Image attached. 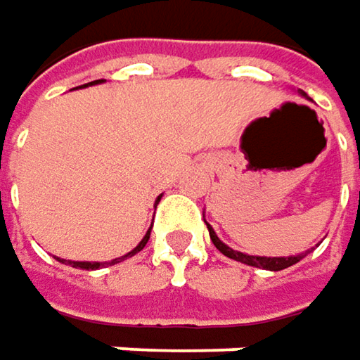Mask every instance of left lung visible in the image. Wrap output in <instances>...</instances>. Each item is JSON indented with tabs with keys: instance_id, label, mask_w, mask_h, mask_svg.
Segmentation results:
<instances>
[{
	"instance_id": "obj_1",
	"label": "left lung",
	"mask_w": 360,
	"mask_h": 360,
	"mask_svg": "<svg viewBox=\"0 0 360 360\" xmlns=\"http://www.w3.org/2000/svg\"><path fill=\"white\" fill-rule=\"evenodd\" d=\"M207 226L208 233H210V241L214 243V247H217L223 255H226V257H231V259L235 261H241V263H247V265H253V267H263V269H269V271H279V269H285V267L297 263V261L306 255V253H304V255H294V257H255V255H245L241 251H235V249L226 247L225 243L217 237V233L212 231V226Z\"/></svg>"
}]
</instances>
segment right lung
<instances>
[{
  "label": "right lung",
  "instance_id": "right-lung-1",
  "mask_svg": "<svg viewBox=\"0 0 360 360\" xmlns=\"http://www.w3.org/2000/svg\"><path fill=\"white\" fill-rule=\"evenodd\" d=\"M93 82H101V81H93ZM93 82H89V84H93ZM82 86H86V84H82ZM160 198L162 196H158V200H155V205L160 202ZM148 239H150V231L146 233V237L139 241V245L135 247L131 253H127V255H123V257H119V259H113L109 261V263H89V261H66V259H58L60 263H66V265H72V267H77V269H99V267H103V265H115V263H119V261L127 259V257H131V255H135V253H139L143 247H146V243H148Z\"/></svg>",
  "mask_w": 360,
  "mask_h": 360
}]
</instances>
